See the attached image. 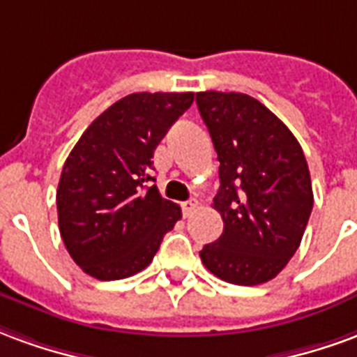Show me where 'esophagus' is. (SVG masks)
Returning a JSON list of instances; mask_svg holds the SVG:
<instances>
[{
    "instance_id": "34e87169",
    "label": "esophagus",
    "mask_w": 357,
    "mask_h": 357,
    "mask_svg": "<svg viewBox=\"0 0 357 357\" xmlns=\"http://www.w3.org/2000/svg\"><path fill=\"white\" fill-rule=\"evenodd\" d=\"M197 209V202L196 199H190V202H184L182 204V215H184V218H190L192 215H194V211Z\"/></svg>"
}]
</instances>
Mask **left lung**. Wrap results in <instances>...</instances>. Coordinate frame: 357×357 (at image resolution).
I'll list each match as a JSON object with an SVG mask.
<instances>
[{"instance_id":"8db88e82","label":"left lung","mask_w":357,"mask_h":357,"mask_svg":"<svg viewBox=\"0 0 357 357\" xmlns=\"http://www.w3.org/2000/svg\"><path fill=\"white\" fill-rule=\"evenodd\" d=\"M196 102L220 161L213 207L225 222L199 257L225 282L261 285L301 245L314 205L308 163L287 125L253 96L205 91Z\"/></svg>"}]
</instances>
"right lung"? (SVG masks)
<instances>
[{
    "label": "right lung",
    "mask_w": 357,
    "mask_h": 357,
    "mask_svg": "<svg viewBox=\"0 0 357 357\" xmlns=\"http://www.w3.org/2000/svg\"><path fill=\"white\" fill-rule=\"evenodd\" d=\"M194 102V93H132L104 110L62 167L56 209L70 257L102 282L152 262L182 217L148 182L153 150Z\"/></svg>",
    "instance_id": "1"
}]
</instances>
